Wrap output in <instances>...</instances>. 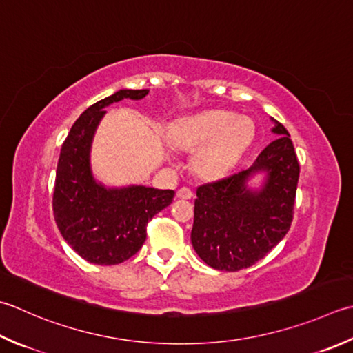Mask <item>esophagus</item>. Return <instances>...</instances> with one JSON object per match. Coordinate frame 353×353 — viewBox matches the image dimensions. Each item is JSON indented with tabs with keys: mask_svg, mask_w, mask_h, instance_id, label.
<instances>
[{
	"mask_svg": "<svg viewBox=\"0 0 353 353\" xmlns=\"http://www.w3.org/2000/svg\"><path fill=\"white\" fill-rule=\"evenodd\" d=\"M176 196H177L179 199H185V200H188V199H191V197H192V191H191L190 188H186V186H183V188H179V190H177Z\"/></svg>",
	"mask_w": 353,
	"mask_h": 353,
	"instance_id": "obj_1",
	"label": "esophagus"
}]
</instances>
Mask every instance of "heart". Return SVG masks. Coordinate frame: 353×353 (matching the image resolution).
Listing matches in <instances>:
<instances>
[{"mask_svg": "<svg viewBox=\"0 0 353 353\" xmlns=\"http://www.w3.org/2000/svg\"><path fill=\"white\" fill-rule=\"evenodd\" d=\"M170 141L179 150L196 151L192 170L208 181L225 177L254 139V123L230 112H210L186 116L170 128Z\"/></svg>", "mask_w": 353, "mask_h": 353, "instance_id": "heart-1", "label": "heart"}]
</instances>
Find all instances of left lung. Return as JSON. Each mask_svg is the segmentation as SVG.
I'll list each match as a JSON object with an SVG mask.
<instances>
[{"label":"left lung","instance_id":"obj_1","mask_svg":"<svg viewBox=\"0 0 353 353\" xmlns=\"http://www.w3.org/2000/svg\"><path fill=\"white\" fill-rule=\"evenodd\" d=\"M275 141L248 170L197 188L191 243L206 265L240 271L277 246L292 222L300 165L288 130L271 117ZM264 174L257 189L250 179Z\"/></svg>","mask_w":353,"mask_h":353}]
</instances>
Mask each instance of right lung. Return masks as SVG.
<instances>
[{"label": "right lung", "mask_w": 353, "mask_h": 353, "mask_svg": "<svg viewBox=\"0 0 353 353\" xmlns=\"http://www.w3.org/2000/svg\"><path fill=\"white\" fill-rule=\"evenodd\" d=\"M148 90L122 88L93 103L70 128L61 147L53 192V216L61 236L82 259L110 266L141 250L147 223L172 202L174 191L143 185L107 186L94 177L92 145L105 107L139 101Z\"/></svg>", "instance_id": "obj_1"}]
</instances>
